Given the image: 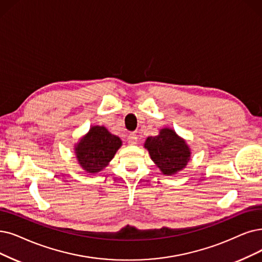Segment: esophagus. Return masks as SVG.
Listing matches in <instances>:
<instances>
[{"label":"esophagus","instance_id":"1","mask_svg":"<svg viewBox=\"0 0 262 262\" xmlns=\"http://www.w3.org/2000/svg\"><path fill=\"white\" fill-rule=\"evenodd\" d=\"M138 143V137L135 133H130L128 137V144L129 145H135Z\"/></svg>","mask_w":262,"mask_h":262}]
</instances>
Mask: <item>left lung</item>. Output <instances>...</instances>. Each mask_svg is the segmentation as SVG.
<instances>
[{
    "instance_id": "obj_1",
    "label": "left lung",
    "mask_w": 262,
    "mask_h": 262,
    "mask_svg": "<svg viewBox=\"0 0 262 262\" xmlns=\"http://www.w3.org/2000/svg\"><path fill=\"white\" fill-rule=\"evenodd\" d=\"M144 147L160 172L166 176L183 171L191 158L189 145L172 128H162L158 135L148 137Z\"/></svg>"
}]
</instances>
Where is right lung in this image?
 I'll use <instances>...</instances> for the list:
<instances>
[{
  "mask_svg": "<svg viewBox=\"0 0 262 262\" xmlns=\"http://www.w3.org/2000/svg\"><path fill=\"white\" fill-rule=\"evenodd\" d=\"M121 145L122 141L104 125H92L75 144L74 152L81 169L96 174L110 164Z\"/></svg>",
  "mask_w": 262,
  "mask_h": 262,
  "instance_id": "add662e5",
  "label": "right lung"
}]
</instances>
